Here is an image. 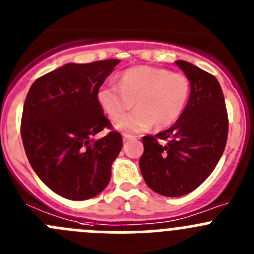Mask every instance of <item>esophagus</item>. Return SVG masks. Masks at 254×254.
Instances as JSON below:
<instances>
[{"label":"esophagus","mask_w":254,"mask_h":254,"mask_svg":"<svg viewBox=\"0 0 254 254\" xmlns=\"http://www.w3.org/2000/svg\"><path fill=\"white\" fill-rule=\"evenodd\" d=\"M136 138V137L134 136H131V134H127V133H125L123 134V141H129V139H134Z\"/></svg>","instance_id":"obj_1"}]
</instances>
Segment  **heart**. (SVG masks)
<instances>
[{
  "label": "heart",
  "mask_w": 254,
  "mask_h": 254,
  "mask_svg": "<svg viewBox=\"0 0 254 254\" xmlns=\"http://www.w3.org/2000/svg\"><path fill=\"white\" fill-rule=\"evenodd\" d=\"M190 83L187 76L153 66H136L118 76L117 86L105 83L97 102L111 120L119 118L134 104L137 108L116 123L123 132H141L154 126L166 128L180 118L187 105Z\"/></svg>",
  "instance_id": "obj_1"
}]
</instances>
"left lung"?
<instances>
[{"label":"left lung","mask_w":254,"mask_h":254,"mask_svg":"<svg viewBox=\"0 0 254 254\" xmlns=\"http://www.w3.org/2000/svg\"><path fill=\"white\" fill-rule=\"evenodd\" d=\"M176 64L190 83L177 122L156 136H144L139 168L144 182L165 197H181L207 180L224 151L228 117L219 82L186 61Z\"/></svg>","instance_id":"left-lung-1"}]
</instances>
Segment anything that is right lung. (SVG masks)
Wrapping results in <instances>:
<instances>
[{
    "mask_svg": "<svg viewBox=\"0 0 254 254\" xmlns=\"http://www.w3.org/2000/svg\"><path fill=\"white\" fill-rule=\"evenodd\" d=\"M120 60L67 64L33 82L23 106L21 136L36 175L71 201L96 197L107 187L122 137L97 102V91Z\"/></svg>",
    "mask_w": 254,
    "mask_h": 254,
    "instance_id": "obj_1",
    "label": "right lung"
}]
</instances>
